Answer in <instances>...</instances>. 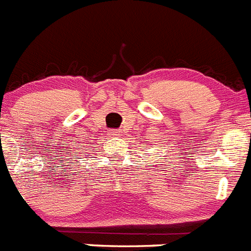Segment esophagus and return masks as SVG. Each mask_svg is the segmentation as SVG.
Segmentation results:
<instances>
[{
	"mask_svg": "<svg viewBox=\"0 0 251 251\" xmlns=\"http://www.w3.org/2000/svg\"><path fill=\"white\" fill-rule=\"evenodd\" d=\"M119 133H121L119 130H110V132H109V136H110V137H117V136H119Z\"/></svg>",
	"mask_w": 251,
	"mask_h": 251,
	"instance_id": "esophagus-1",
	"label": "esophagus"
}]
</instances>
